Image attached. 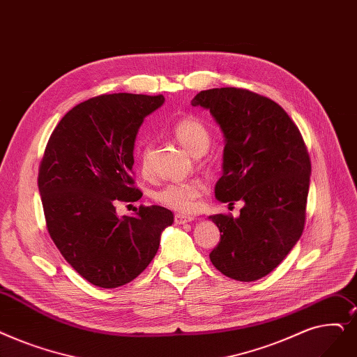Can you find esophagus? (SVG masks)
Segmentation results:
<instances>
[{"label":"esophagus","instance_id":"34e87169","mask_svg":"<svg viewBox=\"0 0 357 357\" xmlns=\"http://www.w3.org/2000/svg\"><path fill=\"white\" fill-rule=\"evenodd\" d=\"M174 220H175L176 225H185V223H188V222H192L194 217L188 215V214H183V213H176Z\"/></svg>","mask_w":357,"mask_h":357}]
</instances>
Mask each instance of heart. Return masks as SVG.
<instances>
[{
  "instance_id": "obj_1",
  "label": "heart",
  "mask_w": 357,
  "mask_h": 357,
  "mask_svg": "<svg viewBox=\"0 0 357 357\" xmlns=\"http://www.w3.org/2000/svg\"><path fill=\"white\" fill-rule=\"evenodd\" d=\"M172 132L176 137V140L187 149L194 156L203 154L211 142V135L206 123L198 119L197 116L187 115L178 119L174 127ZM149 144H144L143 151V170H149ZM204 191V183L198 179L191 181H172L167 182L159 190L154 191L153 198L158 201L159 204L172 208L181 213H191L195 210L197 199Z\"/></svg>"
}]
</instances>
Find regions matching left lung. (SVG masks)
I'll return each instance as SVG.
<instances>
[{
  "mask_svg": "<svg viewBox=\"0 0 357 357\" xmlns=\"http://www.w3.org/2000/svg\"><path fill=\"white\" fill-rule=\"evenodd\" d=\"M191 103L210 109L226 138L215 198L230 206L245 203L238 219L210 217L220 230L210 259L234 280H258L280 264L303 231L311 176L307 149L283 107L251 90H203Z\"/></svg>",
  "mask_w": 357,
  "mask_h": 357,
  "instance_id": "left-lung-1",
  "label": "left lung"
}]
</instances>
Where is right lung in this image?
<instances>
[{"mask_svg":"<svg viewBox=\"0 0 357 357\" xmlns=\"http://www.w3.org/2000/svg\"><path fill=\"white\" fill-rule=\"evenodd\" d=\"M163 95H100L74 106L58 122L39 165L38 187L48 234L68 264L91 284L132 282L156 255L174 214L140 206L116 215V203L143 192L134 181V143Z\"/></svg>","mask_w":357,"mask_h":357,"instance_id":"right-lung-1","label":"right lung"}]
</instances>
